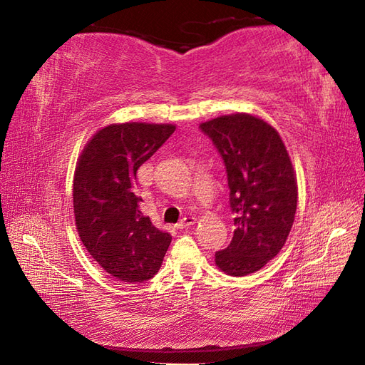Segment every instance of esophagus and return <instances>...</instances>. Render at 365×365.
I'll list each match as a JSON object with an SVG mask.
<instances>
[{
	"label": "esophagus",
	"instance_id": "1",
	"mask_svg": "<svg viewBox=\"0 0 365 365\" xmlns=\"http://www.w3.org/2000/svg\"><path fill=\"white\" fill-rule=\"evenodd\" d=\"M197 222V218L195 217H185L180 222H179V229H186V227H191V226H194Z\"/></svg>",
	"mask_w": 365,
	"mask_h": 365
}]
</instances>
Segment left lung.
Here are the masks:
<instances>
[{"instance_id":"obj_1","label":"left lung","mask_w":365,"mask_h":365,"mask_svg":"<svg viewBox=\"0 0 365 365\" xmlns=\"http://www.w3.org/2000/svg\"><path fill=\"white\" fill-rule=\"evenodd\" d=\"M226 163L233 238L215 265L233 277L252 274L282 250L297 209V178L276 128L259 116L235 112L200 124Z\"/></svg>"}]
</instances>
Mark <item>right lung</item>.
<instances>
[{"label":"right lung","mask_w":365,"mask_h":365,"mask_svg":"<svg viewBox=\"0 0 365 365\" xmlns=\"http://www.w3.org/2000/svg\"><path fill=\"white\" fill-rule=\"evenodd\" d=\"M174 130V124H109L92 135L76 163L78 237L106 273L127 284L155 276L171 242L140 212L136 173Z\"/></svg>","instance_id":"obj_1"}]
</instances>
